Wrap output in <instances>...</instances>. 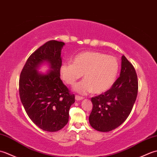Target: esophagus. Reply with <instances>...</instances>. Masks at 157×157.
I'll list each match as a JSON object with an SVG mask.
<instances>
[{"instance_id": "34e87169", "label": "esophagus", "mask_w": 157, "mask_h": 157, "mask_svg": "<svg viewBox=\"0 0 157 157\" xmlns=\"http://www.w3.org/2000/svg\"><path fill=\"white\" fill-rule=\"evenodd\" d=\"M84 99V97H82V96H80L79 95H76L75 96V100L76 101H81V100Z\"/></svg>"}]
</instances>
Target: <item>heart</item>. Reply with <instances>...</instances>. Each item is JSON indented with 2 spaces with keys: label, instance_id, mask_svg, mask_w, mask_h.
<instances>
[{
  "label": "heart",
  "instance_id": "b5f03b06",
  "mask_svg": "<svg viewBox=\"0 0 157 157\" xmlns=\"http://www.w3.org/2000/svg\"><path fill=\"white\" fill-rule=\"evenodd\" d=\"M119 69L117 59L102 52L88 51L74 58L72 63H64L60 69L63 81L73 86L84 74V80L79 82L74 90L82 94L94 91L101 94L109 90L116 80Z\"/></svg>",
  "mask_w": 157,
  "mask_h": 157
}]
</instances>
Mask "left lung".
Returning a JSON list of instances; mask_svg holds the SVG:
<instances>
[{"label":"left lung","mask_w":157,"mask_h":157,"mask_svg":"<svg viewBox=\"0 0 157 157\" xmlns=\"http://www.w3.org/2000/svg\"><path fill=\"white\" fill-rule=\"evenodd\" d=\"M138 90L136 70L123 55L120 76L114 84L104 94L91 98L93 106L89 117L90 124L102 132H110L121 125L132 111Z\"/></svg>","instance_id":"left-lung-1"}]
</instances>
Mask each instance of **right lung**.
Returning a JSON list of instances; mask_svg holds the SVG:
<instances>
[{"mask_svg":"<svg viewBox=\"0 0 157 157\" xmlns=\"http://www.w3.org/2000/svg\"><path fill=\"white\" fill-rule=\"evenodd\" d=\"M63 42L50 40L29 56L20 74V99L28 117L40 128L56 132L69 121L70 106L75 95L70 93L60 78ZM52 69L46 75L37 69L42 62Z\"/></svg>","mask_w":157,"mask_h":157,"instance_id":"right-lung-1","label":"right lung"}]
</instances>
